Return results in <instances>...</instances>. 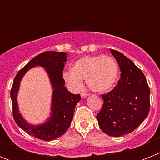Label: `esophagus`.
<instances>
[{
	"mask_svg": "<svg viewBox=\"0 0 160 160\" xmlns=\"http://www.w3.org/2000/svg\"><path fill=\"white\" fill-rule=\"evenodd\" d=\"M89 95H90V94H87V93H84V92L81 93V97L82 98H86V97H88Z\"/></svg>",
	"mask_w": 160,
	"mask_h": 160,
	"instance_id": "esophagus-1",
	"label": "esophagus"
}]
</instances>
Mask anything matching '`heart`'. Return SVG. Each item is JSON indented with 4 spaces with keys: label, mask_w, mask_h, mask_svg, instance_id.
<instances>
[{
    "label": "heart",
    "mask_w": 160,
    "mask_h": 160,
    "mask_svg": "<svg viewBox=\"0 0 160 160\" xmlns=\"http://www.w3.org/2000/svg\"><path fill=\"white\" fill-rule=\"evenodd\" d=\"M118 75L116 62L109 56H85L79 58L72 66V70L63 72V78L73 91L83 87V79L90 90L103 93L114 86Z\"/></svg>",
    "instance_id": "b5f03b06"
}]
</instances>
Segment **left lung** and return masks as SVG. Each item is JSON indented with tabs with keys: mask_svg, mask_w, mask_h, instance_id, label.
<instances>
[{
	"mask_svg": "<svg viewBox=\"0 0 160 160\" xmlns=\"http://www.w3.org/2000/svg\"><path fill=\"white\" fill-rule=\"evenodd\" d=\"M111 53L118 62L121 77L116 87L102 95L104 102L97 120L103 132L119 137L132 132L148 115L150 89L144 74L132 61L114 49Z\"/></svg>",
	"mask_w": 160,
	"mask_h": 160,
	"instance_id": "left-lung-1",
	"label": "left lung"
}]
</instances>
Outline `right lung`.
Masks as SVG:
<instances>
[{"label": "right lung", "instance_id": "obj_1", "mask_svg": "<svg viewBox=\"0 0 160 160\" xmlns=\"http://www.w3.org/2000/svg\"><path fill=\"white\" fill-rule=\"evenodd\" d=\"M66 58L65 52L46 51L40 53L18 72L12 83L10 96L15 122L29 135L42 140L52 141L64 135L71 124L76 105L81 100L80 94H71L65 87L62 71ZM36 66H41L45 69L53 92L50 117L42 124L32 125L29 124L19 113L17 94L22 78L30 68Z\"/></svg>", "mask_w": 160, "mask_h": 160}]
</instances>
